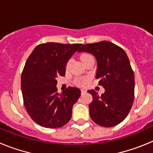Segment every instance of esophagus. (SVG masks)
I'll list each match as a JSON object with an SVG mask.
<instances>
[{"label":"esophagus","mask_w":153,"mask_h":153,"mask_svg":"<svg viewBox=\"0 0 153 153\" xmlns=\"http://www.w3.org/2000/svg\"><path fill=\"white\" fill-rule=\"evenodd\" d=\"M81 93H82V94H84V93H86V90H84V89H82L81 90Z\"/></svg>","instance_id":"obj_1"}]
</instances>
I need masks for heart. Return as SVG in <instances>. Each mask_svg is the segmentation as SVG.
Segmentation results:
<instances>
[{"mask_svg":"<svg viewBox=\"0 0 153 153\" xmlns=\"http://www.w3.org/2000/svg\"><path fill=\"white\" fill-rule=\"evenodd\" d=\"M89 56H90V55H89V54H83V55H82V56H81L80 59H81V60H84V59H86V58L89 57ZM69 64H70V62H68V63H67V67H68ZM86 79H76V84L80 85V86H84V85L86 84Z\"/></svg>","mask_w":153,"mask_h":153,"instance_id":"heart-1","label":"heart"}]
</instances>
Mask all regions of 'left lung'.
Listing matches in <instances>:
<instances>
[{
    "instance_id": "left-lung-1",
    "label": "left lung",
    "mask_w": 153,
    "mask_h": 153,
    "mask_svg": "<svg viewBox=\"0 0 153 153\" xmlns=\"http://www.w3.org/2000/svg\"><path fill=\"white\" fill-rule=\"evenodd\" d=\"M78 53H91L97 60L96 79L105 92L99 96L88 90L93 97L89 105L93 122L101 126L112 127L123 122L134 100V73L125 51L112 42L100 41L84 44Z\"/></svg>"
}]
</instances>
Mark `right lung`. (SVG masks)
Returning <instances> with one entry per match:
<instances>
[{
  "label": "right lung",
  "instance_id": "right-lung-1",
  "mask_svg": "<svg viewBox=\"0 0 153 153\" xmlns=\"http://www.w3.org/2000/svg\"><path fill=\"white\" fill-rule=\"evenodd\" d=\"M81 44L47 43L36 46L27 60L21 75L24 106L36 123L45 128H60L72 117V109L81 91L69 86L57 93L58 76H64L70 57Z\"/></svg>",
  "mask_w": 153,
  "mask_h": 153
}]
</instances>
